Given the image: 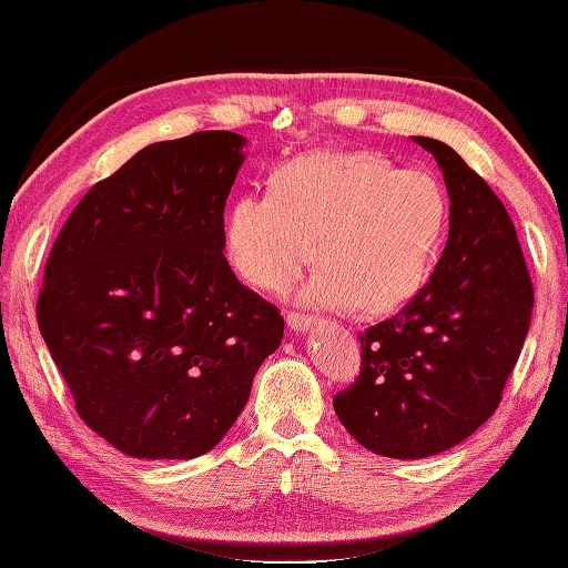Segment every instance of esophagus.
<instances>
[{"label": "esophagus", "instance_id": "esophagus-1", "mask_svg": "<svg viewBox=\"0 0 568 568\" xmlns=\"http://www.w3.org/2000/svg\"><path fill=\"white\" fill-rule=\"evenodd\" d=\"M285 321H287V326H291L293 331H305L316 318L308 316V313H301V311H287Z\"/></svg>", "mask_w": 568, "mask_h": 568}]
</instances>
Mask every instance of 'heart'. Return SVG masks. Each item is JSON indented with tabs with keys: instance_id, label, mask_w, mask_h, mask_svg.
Masks as SVG:
<instances>
[{
	"instance_id": "1",
	"label": "heart",
	"mask_w": 568,
	"mask_h": 568,
	"mask_svg": "<svg viewBox=\"0 0 568 568\" xmlns=\"http://www.w3.org/2000/svg\"><path fill=\"white\" fill-rule=\"evenodd\" d=\"M445 222V192L427 171L366 151H321L277 166L270 192L240 196L224 242L237 273L270 293L298 281L318 245L323 270L308 298L384 311L425 283Z\"/></svg>"
}]
</instances>
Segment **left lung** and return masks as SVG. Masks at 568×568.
<instances>
[{
	"label": "left lung",
	"instance_id": "1",
	"mask_svg": "<svg viewBox=\"0 0 568 568\" xmlns=\"http://www.w3.org/2000/svg\"><path fill=\"white\" fill-rule=\"evenodd\" d=\"M412 139L443 169L447 245L419 293L358 336L356 382L333 397L356 443L397 460L460 445L498 409L534 308V285L506 206L455 149Z\"/></svg>",
	"mask_w": 568,
	"mask_h": 568
}]
</instances>
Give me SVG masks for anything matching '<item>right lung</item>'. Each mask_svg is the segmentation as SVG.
Wrapping results in <instances>:
<instances>
[{"label": "right lung", "instance_id": "1", "mask_svg": "<svg viewBox=\"0 0 568 568\" xmlns=\"http://www.w3.org/2000/svg\"><path fill=\"white\" fill-rule=\"evenodd\" d=\"M245 139L141 149L62 224L38 323L85 425L131 457L192 460L227 435L283 316L224 257Z\"/></svg>", "mask_w": 568, "mask_h": 568}]
</instances>
